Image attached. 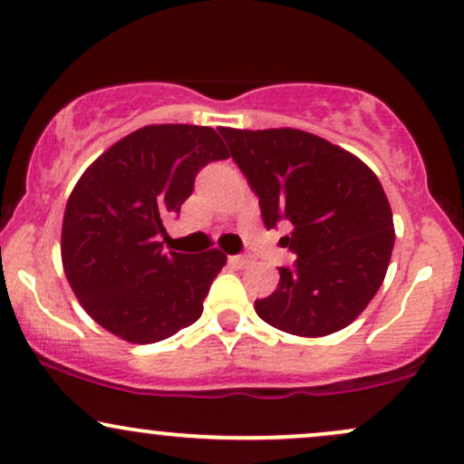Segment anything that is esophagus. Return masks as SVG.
Listing matches in <instances>:
<instances>
[{"instance_id":"obj_1","label":"esophagus","mask_w":464,"mask_h":464,"mask_svg":"<svg viewBox=\"0 0 464 464\" xmlns=\"http://www.w3.org/2000/svg\"><path fill=\"white\" fill-rule=\"evenodd\" d=\"M231 264L237 266V267H248L250 264H253V256H250V255H236V256H231Z\"/></svg>"}]
</instances>
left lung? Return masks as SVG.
Here are the masks:
<instances>
[{
    "label": "left lung",
    "instance_id": "8db88e82",
    "mask_svg": "<svg viewBox=\"0 0 464 464\" xmlns=\"http://www.w3.org/2000/svg\"><path fill=\"white\" fill-rule=\"evenodd\" d=\"M231 158L259 197L266 228L292 222L281 237L298 256L281 267L261 320L298 337L342 331L381 289L395 242L387 194L367 164L348 150L292 130L222 127Z\"/></svg>",
    "mask_w": 464,
    "mask_h": 464
}]
</instances>
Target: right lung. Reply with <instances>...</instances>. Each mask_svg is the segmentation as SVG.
Listing matches in <instances>:
<instances>
[{
  "instance_id": "right-lung-1",
  "label": "right lung",
  "mask_w": 464,
  "mask_h": 464,
  "mask_svg": "<svg viewBox=\"0 0 464 464\" xmlns=\"http://www.w3.org/2000/svg\"><path fill=\"white\" fill-rule=\"evenodd\" d=\"M227 158L211 127L147 125L88 166L66 203L60 250L71 289L99 326L155 343L198 320L227 255L164 253L158 236L198 170Z\"/></svg>"
}]
</instances>
